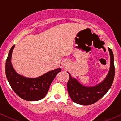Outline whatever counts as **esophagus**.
Wrapping results in <instances>:
<instances>
[{"label":"esophagus","instance_id":"1","mask_svg":"<svg viewBox=\"0 0 121 121\" xmlns=\"http://www.w3.org/2000/svg\"><path fill=\"white\" fill-rule=\"evenodd\" d=\"M69 64V62H68L67 60H65L64 61H63L62 65H63V67H67Z\"/></svg>","mask_w":121,"mask_h":121}]
</instances>
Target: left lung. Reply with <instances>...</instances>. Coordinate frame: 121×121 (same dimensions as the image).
Here are the masks:
<instances>
[{
	"mask_svg": "<svg viewBox=\"0 0 121 121\" xmlns=\"http://www.w3.org/2000/svg\"><path fill=\"white\" fill-rule=\"evenodd\" d=\"M108 48L110 56V67L108 74L100 83L92 86H85L67 71L69 76L67 82L68 92L74 102L82 105L92 104L103 97L111 88L115 76L114 57L112 50L109 47Z\"/></svg>",
	"mask_w": 121,
	"mask_h": 121,
	"instance_id": "1",
	"label": "left lung"
}]
</instances>
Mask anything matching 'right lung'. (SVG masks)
I'll list each match as a JSON object with an SVG mask.
<instances>
[{"label": "right lung", "instance_id": "1", "mask_svg": "<svg viewBox=\"0 0 121 121\" xmlns=\"http://www.w3.org/2000/svg\"><path fill=\"white\" fill-rule=\"evenodd\" d=\"M14 45L11 48L6 62V75L12 90L20 98L29 101H36L44 98L52 81L61 71L58 68L50 71L36 78H28L19 74L12 64V52Z\"/></svg>", "mask_w": 121, "mask_h": 121}]
</instances>
